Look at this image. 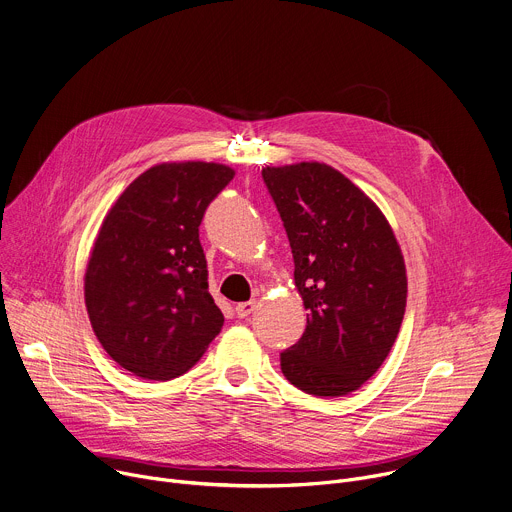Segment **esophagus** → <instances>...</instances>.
<instances>
[{
    "mask_svg": "<svg viewBox=\"0 0 512 512\" xmlns=\"http://www.w3.org/2000/svg\"><path fill=\"white\" fill-rule=\"evenodd\" d=\"M255 308H257V302H243V304H237L235 312L239 318H247L249 314L255 312Z\"/></svg>",
    "mask_w": 512,
    "mask_h": 512,
    "instance_id": "obj_1",
    "label": "esophagus"
}]
</instances>
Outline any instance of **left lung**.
<instances>
[{"label":"left lung","instance_id":"8db88e82","mask_svg":"<svg viewBox=\"0 0 512 512\" xmlns=\"http://www.w3.org/2000/svg\"><path fill=\"white\" fill-rule=\"evenodd\" d=\"M308 310L306 332L281 352V373L314 397H342L389 356L407 304L401 247L383 210L324 162L263 168Z\"/></svg>","mask_w":512,"mask_h":512}]
</instances>
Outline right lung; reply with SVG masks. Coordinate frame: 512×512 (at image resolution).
Wrapping results in <instances>:
<instances>
[{"label":"right lung","instance_id":"add662e5","mask_svg":"<svg viewBox=\"0 0 512 512\" xmlns=\"http://www.w3.org/2000/svg\"><path fill=\"white\" fill-rule=\"evenodd\" d=\"M233 176L225 164L164 162L137 176L103 218L85 306L105 352L135 377L184 375L223 328L198 227Z\"/></svg>","mask_w":512,"mask_h":512}]
</instances>
